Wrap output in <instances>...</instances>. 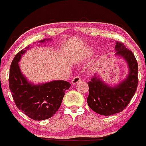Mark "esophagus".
<instances>
[{
	"instance_id": "34e87169",
	"label": "esophagus",
	"mask_w": 146,
	"mask_h": 146,
	"mask_svg": "<svg viewBox=\"0 0 146 146\" xmlns=\"http://www.w3.org/2000/svg\"><path fill=\"white\" fill-rule=\"evenodd\" d=\"M80 81H81V77H80V76H75V77L72 79V83L73 85H75L77 84V83H78Z\"/></svg>"
}]
</instances>
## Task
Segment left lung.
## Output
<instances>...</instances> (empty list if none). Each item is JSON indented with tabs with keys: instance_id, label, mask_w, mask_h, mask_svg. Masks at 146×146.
<instances>
[{
	"instance_id": "8db88e82",
	"label": "left lung",
	"mask_w": 146,
	"mask_h": 146,
	"mask_svg": "<svg viewBox=\"0 0 146 146\" xmlns=\"http://www.w3.org/2000/svg\"><path fill=\"white\" fill-rule=\"evenodd\" d=\"M115 50L116 55L124 58L128 63L129 74L127 78L113 88L104 84L96 75L88 82V104L94 112L102 115H111L123 111L138 86V64L133 52L120 42H117Z\"/></svg>"
}]
</instances>
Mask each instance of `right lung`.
I'll list each match as a JSON object with an SVG mask.
<instances>
[{"label":"right lung","mask_w":146,"mask_h":146,"mask_svg":"<svg viewBox=\"0 0 146 146\" xmlns=\"http://www.w3.org/2000/svg\"><path fill=\"white\" fill-rule=\"evenodd\" d=\"M25 52L24 50L20 51L11 62L9 82L13 99L18 109L29 118L34 121L47 119L58 110L66 91L69 90L71 84L64 80L38 86L31 84L22 74L18 64Z\"/></svg>","instance_id":"right-lung-1"}]
</instances>
